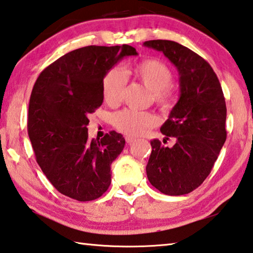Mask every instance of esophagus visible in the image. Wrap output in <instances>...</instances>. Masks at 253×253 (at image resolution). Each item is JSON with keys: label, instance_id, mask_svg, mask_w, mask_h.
Instances as JSON below:
<instances>
[{"label": "esophagus", "instance_id": "1", "mask_svg": "<svg viewBox=\"0 0 253 253\" xmlns=\"http://www.w3.org/2000/svg\"><path fill=\"white\" fill-rule=\"evenodd\" d=\"M126 143H127V144H131V143H133V142H134L135 139L131 138V136H126Z\"/></svg>", "mask_w": 253, "mask_h": 253}]
</instances>
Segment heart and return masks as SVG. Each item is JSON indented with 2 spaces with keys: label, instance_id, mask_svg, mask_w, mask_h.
<instances>
[{
  "label": "heart",
  "instance_id": "obj_1",
  "mask_svg": "<svg viewBox=\"0 0 253 253\" xmlns=\"http://www.w3.org/2000/svg\"><path fill=\"white\" fill-rule=\"evenodd\" d=\"M132 72L140 83L152 92V100L163 111L170 110L174 103V91L171 85L173 75L162 62L147 59L133 66ZM126 78L120 68L109 70L102 81V95L106 104L118 105L123 99ZM118 131L130 136H138L145 130L158 126L159 118L152 112L126 109L115 113L112 119Z\"/></svg>",
  "mask_w": 253,
  "mask_h": 253
}]
</instances>
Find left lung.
Wrapping results in <instances>:
<instances>
[{"mask_svg": "<svg viewBox=\"0 0 253 253\" xmlns=\"http://www.w3.org/2000/svg\"><path fill=\"white\" fill-rule=\"evenodd\" d=\"M143 44L161 51L174 64L181 92L178 103L161 126L166 138L174 140L173 147H166L157 139L151 141L147 175L160 192L182 196L203 183L227 139L222 87L211 65L190 48L168 40Z\"/></svg>", "mask_w": 253, "mask_h": 253, "instance_id": "obj_1", "label": "left lung"}]
</instances>
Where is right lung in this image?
Wrapping results in <instances>:
<instances>
[{
    "instance_id": "1",
    "label": "right lung",
    "mask_w": 253,
    "mask_h": 253,
    "mask_svg": "<svg viewBox=\"0 0 253 253\" xmlns=\"http://www.w3.org/2000/svg\"><path fill=\"white\" fill-rule=\"evenodd\" d=\"M135 48L84 46L46 66L31 93L28 133L37 162L57 191L78 201L100 198L111 184V165L126 144L115 131L88 139L87 115L103 102L104 75Z\"/></svg>"
}]
</instances>
